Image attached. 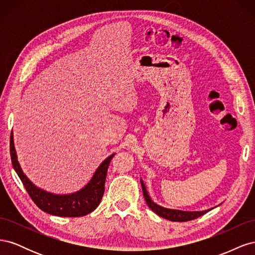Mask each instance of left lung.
<instances>
[{
	"label": "left lung",
	"instance_id": "left-lung-1",
	"mask_svg": "<svg viewBox=\"0 0 255 255\" xmlns=\"http://www.w3.org/2000/svg\"><path fill=\"white\" fill-rule=\"evenodd\" d=\"M141 182V186H142V191H143V196H144V200L148 206L151 208V210L157 214L159 217H163L165 219H168L170 221H177V222H185V221H189V220H194L197 219L200 216L204 215L205 213H207L208 211H202V212H184V211H179V210H169V208H165L163 206H159L156 203H154L151 198L148 195V191L145 189V186L143 182L140 180Z\"/></svg>",
	"mask_w": 255,
	"mask_h": 255
}]
</instances>
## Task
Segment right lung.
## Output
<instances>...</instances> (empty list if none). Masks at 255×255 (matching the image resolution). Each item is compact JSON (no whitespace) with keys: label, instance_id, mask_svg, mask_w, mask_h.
I'll use <instances>...</instances> for the list:
<instances>
[{"label":"right lung","instance_id":"1","mask_svg":"<svg viewBox=\"0 0 255 255\" xmlns=\"http://www.w3.org/2000/svg\"><path fill=\"white\" fill-rule=\"evenodd\" d=\"M114 155L115 154H112L99 166L90 182L81 190L70 195H54L35 186L23 173L14 150L12 132L10 134V157L14 171L19 175L34 203L41 211L58 217H82L96 210L104 194L107 169Z\"/></svg>","mask_w":255,"mask_h":255}]
</instances>
